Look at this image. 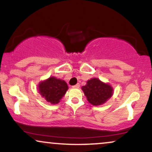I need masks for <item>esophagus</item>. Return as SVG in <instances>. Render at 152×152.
Masks as SVG:
<instances>
[{"label": "esophagus", "mask_w": 152, "mask_h": 152, "mask_svg": "<svg viewBox=\"0 0 152 152\" xmlns=\"http://www.w3.org/2000/svg\"><path fill=\"white\" fill-rule=\"evenodd\" d=\"M72 87H73V88H78L80 87V84H79V83H77V84L74 85V86H73Z\"/></svg>", "instance_id": "1"}]
</instances>
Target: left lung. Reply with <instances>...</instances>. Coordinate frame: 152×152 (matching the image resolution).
<instances>
[{
  "label": "left lung",
  "mask_w": 152,
  "mask_h": 152,
  "mask_svg": "<svg viewBox=\"0 0 152 152\" xmlns=\"http://www.w3.org/2000/svg\"><path fill=\"white\" fill-rule=\"evenodd\" d=\"M81 89L88 102L94 106L104 104L114 94V90L111 85L101 81L97 78H93L87 81L86 85L82 86Z\"/></svg>",
  "instance_id": "8db88e82"
}]
</instances>
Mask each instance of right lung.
Here are the masks:
<instances>
[{
  "instance_id": "obj_1",
  "label": "right lung",
  "mask_w": 152,
  "mask_h": 152,
  "mask_svg": "<svg viewBox=\"0 0 152 152\" xmlns=\"http://www.w3.org/2000/svg\"><path fill=\"white\" fill-rule=\"evenodd\" d=\"M67 83L64 80L56 78L54 76L48 78L38 84L39 93L48 102L56 104L60 102L68 90Z\"/></svg>"
}]
</instances>
